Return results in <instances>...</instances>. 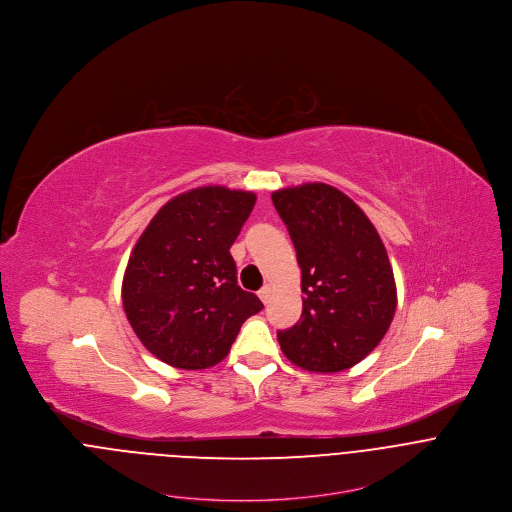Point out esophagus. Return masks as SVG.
Listing matches in <instances>:
<instances>
[{"label":"esophagus","mask_w":512,"mask_h":512,"mask_svg":"<svg viewBox=\"0 0 512 512\" xmlns=\"http://www.w3.org/2000/svg\"><path fill=\"white\" fill-rule=\"evenodd\" d=\"M258 297H260L264 303H268V301L272 299V288H270V286H264V288L258 292Z\"/></svg>","instance_id":"esophagus-1"}]
</instances>
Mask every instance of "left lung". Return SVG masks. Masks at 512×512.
Returning <instances> with one entry per match:
<instances>
[{"mask_svg":"<svg viewBox=\"0 0 512 512\" xmlns=\"http://www.w3.org/2000/svg\"><path fill=\"white\" fill-rule=\"evenodd\" d=\"M301 268L303 311L278 331L282 353L311 372L361 363L386 335L396 284L386 248L361 207L325 183L272 193Z\"/></svg>","mask_w":512,"mask_h":512,"instance_id":"left-lung-1","label":"left lung"}]
</instances>
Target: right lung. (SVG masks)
Masks as SVG:
<instances>
[{
	"instance_id": "add662e5",
	"label": "right lung",
	"mask_w": 512,
	"mask_h": 512,
	"mask_svg": "<svg viewBox=\"0 0 512 512\" xmlns=\"http://www.w3.org/2000/svg\"><path fill=\"white\" fill-rule=\"evenodd\" d=\"M256 195L220 185L165 203L138 238L122 282L126 317L147 351L175 368L220 363L242 323L264 309L236 282L230 246Z\"/></svg>"
}]
</instances>
